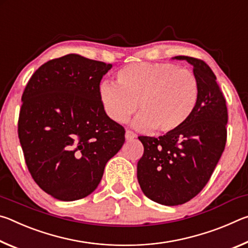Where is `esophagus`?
Segmentation results:
<instances>
[{
	"label": "esophagus",
	"instance_id": "1",
	"mask_svg": "<svg viewBox=\"0 0 248 248\" xmlns=\"http://www.w3.org/2000/svg\"><path fill=\"white\" fill-rule=\"evenodd\" d=\"M136 137H137V134L133 131H131V130H127V132H125V140L127 141L133 140Z\"/></svg>",
	"mask_w": 248,
	"mask_h": 248
}]
</instances>
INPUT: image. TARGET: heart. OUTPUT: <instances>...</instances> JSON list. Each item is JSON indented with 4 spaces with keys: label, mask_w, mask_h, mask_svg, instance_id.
I'll list each match as a JSON object with an SVG mask.
<instances>
[{
    "label": "heart",
    "mask_w": 248,
    "mask_h": 248,
    "mask_svg": "<svg viewBox=\"0 0 248 248\" xmlns=\"http://www.w3.org/2000/svg\"><path fill=\"white\" fill-rule=\"evenodd\" d=\"M116 82L100 86V99L107 115L124 124L138 109L134 120L140 130L171 133L195 114L200 98L196 75L170 62H140L124 65L116 73Z\"/></svg>",
    "instance_id": "b5f03b06"
}]
</instances>
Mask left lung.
Listing matches in <instances>:
<instances>
[{
  "instance_id": "left-lung-1",
  "label": "left lung",
  "mask_w": 248,
  "mask_h": 248,
  "mask_svg": "<svg viewBox=\"0 0 248 248\" xmlns=\"http://www.w3.org/2000/svg\"><path fill=\"white\" fill-rule=\"evenodd\" d=\"M175 59L194 66L200 86L198 107L177 131L158 138L138 137L144 148L138 162V182L149 199L165 205L186 203L203 189L228 137V107L215 73L200 59Z\"/></svg>"
}]
</instances>
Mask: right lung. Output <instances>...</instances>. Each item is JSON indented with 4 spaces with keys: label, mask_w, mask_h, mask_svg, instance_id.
<instances>
[{
    "label": "right lung",
    "mask_w": 248,
    "mask_h": 248,
    "mask_svg": "<svg viewBox=\"0 0 248 248\" xmlns=\"http://www.w3.org/2000/svg\"><path fill=\"white\" fill-rule=\"evenodd\" d=\"M111 66L66 54L41 65L25 87L17 130L25 163L53 198L92 194L124 143V128L109 118L100 99V81Z\"/></svg>",
    "instance_id": "1"
}]
</instances>
